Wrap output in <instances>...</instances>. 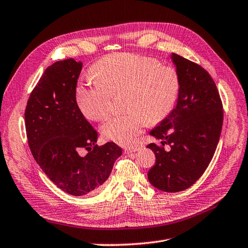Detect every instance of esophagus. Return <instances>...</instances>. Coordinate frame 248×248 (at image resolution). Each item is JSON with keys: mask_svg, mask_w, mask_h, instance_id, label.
<instances>
[{"mask_svg": "<svg viewBox=\"0 0 248 248\" xmlns=\"http://www.w3.org/2000/svg\"><path fill=\"white\" fill-rule=\"evenodd\" d=\"M140 150V148L138 147H128L124 149V153L125 154H130V153H133V152H136Z\"/></svg>", "mask_w": 248, "mask_h": 248, "instance_id": "34e87169", "label": "esophagus"}]
</instances>
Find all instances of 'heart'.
Listing matches in <instances>:
<instances>
[{
    "instance_id": "heart-1",
    "label": "heart",
    "mask_w": 248,
    "mask_h": 248,
    "mask_svg": "<svg viewBox=\"0 0 248 248\" xmlns=\"http://www.w3.org/2000/svg\"><path fill=\"white\" fill-rule=\"evenodd\" d=\"M95 80L79 81L75 100L83 116L94 122L110 112L111 96L124 93L126 114L112 116L101 125L108 140L126 146L150 122H162L173 110L180 93V78L174 68L154 59L133 54H113L92 67Z\"/></svg>"
}]
</instances>
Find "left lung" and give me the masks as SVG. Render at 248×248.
<instances>
[{
  "label": "left lung",
  "instance_id": "1",
  "mask_svg": "<svg viewBox=\"0 0 248 248\" xmlns=\"http://www.w3.org/2000/svg\"><path fill=\"white\" fill-rule=\"evenodd\" d=\"M180 78L176 106L150 135L155 165L148 172L152 185L165 192L183 191L202 176L214 157L223 124V106L208 72L182 56L171 54ZM170 149L165 151L163 146Z\"/></svg>",
  "mask_w": 248,
  "mask_h": 248
}]
</instances>
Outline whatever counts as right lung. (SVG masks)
Returning a JSON list of instances; mask_svg holds the SVG:
<instances>
[{
    "label": "right lung",
    "mask_w": 248,
    "mask_h": 248,
    "mask_svg": "<svg viewBox=\"0 0 248 248\" xmlns=\"http://www.w3.org/2000/svg\"><path fill=\"white\" fill-rule=\"evenodd\" d=\"M81 70L82 62L72 58L48 66L25 110L33 158L57 187L76 197L97 192L123 154L115 142L96 145L97 132L77 107L75 88Z\"/></svg>",
    "instance_id": "1"
}]
</instances>
